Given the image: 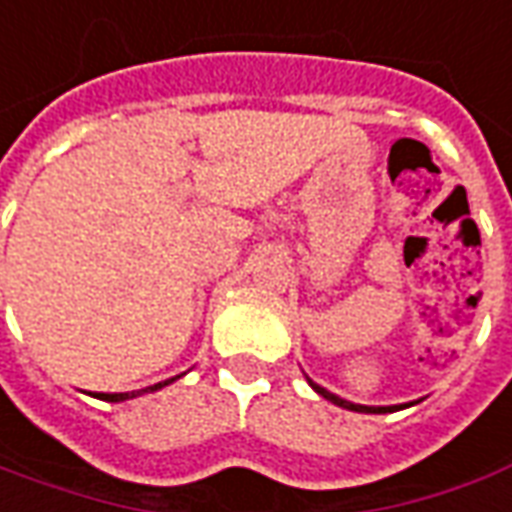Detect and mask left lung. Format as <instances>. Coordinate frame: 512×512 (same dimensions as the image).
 <instances>
[{
	"label": "left lung",
	"instance_id": "obj_1",
	"mask_svg": "<svg viewBox=\"0 0 512 512\" xmlns=\"http://www.w3.org/2000/svg\"><path fill=\"white\" fill-rule=\"evenodd\" d=\"M306 380H308V386H311V389L317 391L320 397H325V400H331L333 405H339V408H347V411H358V413H391V411H400V408H405V405H378V408H375V405H355V402L342 400V397H336V394H331V391H328V389H322V386H317V383H314V380H311V378H306Z\"/></svg>",
	"mask_w": 512,
	"mask_h": 512
}]
</instances>
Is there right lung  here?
<instances>
[{"mask_svg":"<svg viewBox=\"0 0 512 512\" xmlns=\"http://www.w3.org/2000/svg\"><path fill=\"white\" fill-rule=\"evenodd\" d=\"M176 378H181V375H176ZM176 378H170V380H162V383H154V386H148V389H140V391H126V394H96V397H101V400H107V402H121V400H129V397H140V394H148V391H157L162 389V386H168V383H173Z\"/></svg>","mask_w":512,"mask_h":512,"instance_id":"right-lung-1","label":"right lung"}]
</instances>
